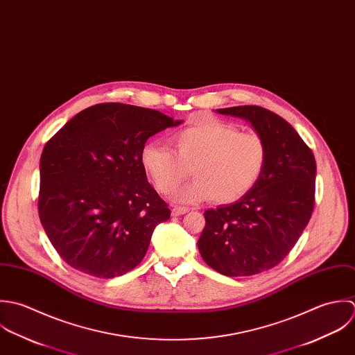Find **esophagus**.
I'll list each match as a JSON object with an SVG mask.
<instances>
[{
    "mask_svg": "<svg viewBox=\"0 0 355 355\" xmlns=\"http://www.w3.org/2000/svg\"><path fill=\"white\" fill-rule=\"evenodd\" d=\"M189 211V209H187V207H173L171 209V215L173 216H180V215H184V214H187Z\"/></svg>",
    "mask_w": 355,
    "mask_h": 355,
    "instance_id": "34e87169",
    "label": "esophagus"
}]
</instances>
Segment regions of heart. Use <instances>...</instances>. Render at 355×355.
<instances>
[{
    "label": "heart",
    "mask_w": 355,
    "mask_h": 355,
    "mask_svg": "<svg viewBox=\"0 0 355 355\" xmlns=\"http://www.w3.org/2000/svg\"><path fill=\"white\" fill-rule=\"evenodd\" d=\"M173 149L162 142H146L140 153L142 170L160 193L173 192L192 170L195 180L174 192L177 203L213 199L227 205L243 198L263 173L268 149L257 133L207 119L178 130Z\"/></svg>",
    "instance_id": "heart-1"
}]
</instances>
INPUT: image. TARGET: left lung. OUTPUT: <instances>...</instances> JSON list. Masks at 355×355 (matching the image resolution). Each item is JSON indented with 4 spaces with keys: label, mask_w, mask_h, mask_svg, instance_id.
<instances>
[{
    "label": "left lung",
    "mask_w": 355,
    "mask_h": 355,
    "mask_svg": "<svg viewBox=\"0 0 355 355\" xmlns=\"http://www.w3.org/2000/svg\"><path fill=\"white\" fill-rule=\"evenodd\" d=\"M216 112L251 123L266 144L268 159L243 198L205 213L198 247L218 273L252 276L279 265L307 226L314 207L315 159L297 132L266 108L240 105Z\"/></svg>",
    "instance_id": "obj_1"
}]
</instances>
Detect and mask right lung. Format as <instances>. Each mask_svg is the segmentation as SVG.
<instances>
[{"label": "right lung", "instance_id": "1", "mask_svg": "<svg viewBox=\"0 0 355 355\" xmlns=\"http://www.w3.org/2000/svg\"><path fill=\"white\" fill-rule=\"evenodd\" d=\"M181 123L156 110L104 103L76 114L46 142L38 213L66 263L112 279L141 262L170 210L149 185L140 153L149 137Z\"/></svg>", "mask_w": 355, "mask_h": 355}]
</instances>
